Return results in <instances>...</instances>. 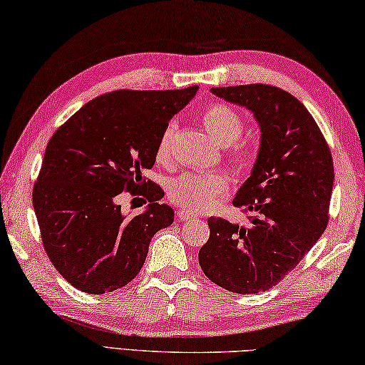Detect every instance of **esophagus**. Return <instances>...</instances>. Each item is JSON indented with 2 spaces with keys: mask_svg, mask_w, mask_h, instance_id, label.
Here are the masks:
<instances>
[{
  "mask_svg": "<svg viewBox=\"0 0 365 365\" xmlns=\"http://www.w3.org/2000/svg\"><path fill=\"white\" fill-rule=\"evenodd\" d=\"M178 222H190V220H194V218H197L194 213H190V212H187V210H178Z\"/></svg>",
  "mask_w": 365,
  "mask_h": 365,
  "instance_id": "esophagus-1",
  "label": "esophagus"
}]
</instances>
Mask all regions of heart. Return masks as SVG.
Returning a JSON list of instances; mask_svg holds the SVG:
<instances>
[{"instance_id": "heart-1", "label": "heart", "mask_w": 365, "mask_h": 365, "mask_svg": "<svg viewBox=\"0 0 365 365\" xmlns=\"http://www.w3.org/2000/svg\"><path fill=\"white\" fill-rule=\"evenodd\" d=\"M208 133L213 135L220 145H231L242 133V119L239 113L228 105L215 103L210 105L202 115ZM176 126L170 123L163 129L157 145V160L161 163H168L171 157V145L175 139ZM232 161L237 168H242L244 155L235 153ZM230 187L228 178L218 171L204 173H186L178 176L170 184V199L179 207L190 212H200L210 208L220 195Z\"/></svg>"}]
</instances>
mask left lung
Segmentation results:
<instances>
[{
    "instance_id": "obj_1",
    "label": "left lung",
    "mask_w": 365,
    "mask_h": 365,
    "mask_svg": "<svg viewBox=\"0 0 365 365\" xmlns=\"http://www.w3.org/2000/svg\"><path fill=\"white\" fill-rule=\"evenodd\" d=\"M212 93L252 111L262 135L252 173L232 200L252 217L247 226L208 218L210 237L199 264L215 284L257 294L282 282L324 235L331 152L306 106L282 88L249 83L213 87Z\"/></svg>"
}]
</instances>
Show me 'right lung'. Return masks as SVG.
<instances>
[{
    "instance_id": "add662e5",
    "label": "right lung",
    "mask_w": 365,
    "mask_h": 365,
    "mask_svg": "<svg viewBox=\"0 0 365 365\" xmlns=\"http://www.w3.org/2000/svg\"><path fill=\"white\" fill-rule=\"evenodd\" d=\"M199 87L115 91L74 113L48 142L34 186V210L51 264L88 294L123 288L137 277L155 232L175 220L158 184L145 179L170 119ZM121 192L142 195L146 212L126 219Z\"/></svg>"
}]
</instances>
